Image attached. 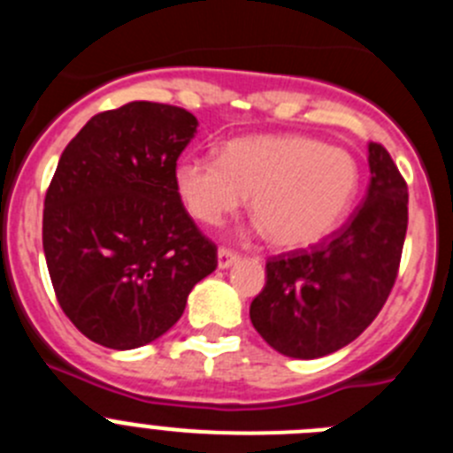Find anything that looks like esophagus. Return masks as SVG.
<instances>
[{
  "label": "esophagus",
  "mask_w": 453,
  "mask_h": 453,
  "mask_svg": "<svg viewBox=\"0 0 453 453\" xmlns=\"http://www.w3.org/2000/svg\"><path fill=\"white\" fill-rule=\"evenodd\" d=\"M238 261V254L231 250H226V247H219L218 251V267L219 270H226V267H231L234 263Z\"/></svg>",
  "instance_id": "34e87169"
}]
</instances>
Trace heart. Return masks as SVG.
Instances as JSON below:
<instances>
[{
    "label": "heart",
    "instance_id": "b5f03b06",
    "mask_svg": "<svg viewBox=\"0 0 453 453\" xmlns=\"http://www.w3.org/2000/svg\"><path fill=\"white\" fill-rule=\"evenodd\" d=\"M188 213L219 224L251 195V218L286 250L311 247L345 219L358 190V163L311 135H247L213 156H186L174 172Z\"/></svg>",
    "mask_w": 453,
    "mask_h": 453
}]
</instances>
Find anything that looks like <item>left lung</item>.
<instances>
[{
  "label": "left lung",
  "mask_w": 453,
  "mask_h": 453,
  "mask_svg": "<svg viewBox=\"0 0 453 453\" xmlns=\"http://www.w3.org/2000/svg\"><path fill=\"white\" fill-rule=\"evenodd\" d=\"M370 186L342 229L311 250L270 258L250 318L272 349L322 358L374 322L397 279L408 226V188L386 147L367 145Z\"/></svg>",
  "instance_id": "obj_1"
}]
</instances>
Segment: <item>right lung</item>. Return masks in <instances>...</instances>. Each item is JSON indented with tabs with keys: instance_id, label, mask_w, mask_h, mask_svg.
<instances>
[{
	"instance_id": "right-lung-1",
	"label": "right lung",
	"mask_w": 453,
	"mask_h": 453,
	"mask_svg": "<svg viewBox=\"0 0 453 453\" xmlns=\"http://www.w3.org/2000/svg\"><path fill=\"white\" fill-rule=\"evenodd\" d=\"M197 127L186 108L129 102L88 119L61 154L42 250L63 313L97 345L124 351L161 338L218 267L174 181Z\"/></svg>"
}]
</instances>
